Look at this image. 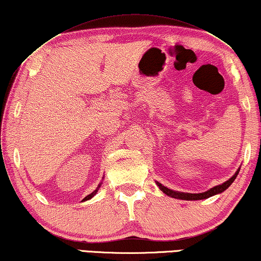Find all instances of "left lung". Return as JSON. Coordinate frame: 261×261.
Instances as JSON below:
<instances>
[{
    "mask_svg": "<svg viewBox=\"0 0 261 261\" xmlns=\"http://www.w3.org/2000/svg\"><path fill=\"white\" fill-rule=\"evenodd\" d=\"M239 170H240V168H238V170L234 172V175L232 176L230 179H227L226 182L219 184V186H216L214 188H211L210 190H207L205 192H199V194H189V192L174 191V190L169 189V188L162 186L161 183L156 182V184H158V187L160 188V190H161L163 194H166L167 196H169V197L177 198V199H184V200H199V199L209 198V197H211V196L222 194L223 191H225L227 188L230 187L232 183H233L236 177H237V175L239 174Z\"/></svg>",
    "mask_w": 261,
    "mask_h": 261,
    "instance_id": "1",
    "label": "left lung"
}]
</instances>
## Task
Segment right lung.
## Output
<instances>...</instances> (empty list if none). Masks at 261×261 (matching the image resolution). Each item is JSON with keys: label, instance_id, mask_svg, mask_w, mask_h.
I'll use <instances>...</instances> for the list:
<instances>
[{"label": "right lung", "instance_id": "1", "mask_svg": "<svg viewBox=\"0 0 261 261\" xmlns=\"http://www.w3.org/2000/svg\"><path fill=\"white\" fill-rule=\"evenodd\" d=\"M101 183H102V182H100V183H99V186L97 187V189H95V190H94L93 192H91V194H90V195H87V196H86V197H85V198H84V199L82 200V202H85V200H89V199H91L92 197H94V196H95V195H97V192H98V190H99V188H100V187H101Z\"/></svg>", "mask_w": 261, "mask_h": 261}]
</instances>
